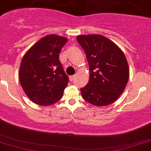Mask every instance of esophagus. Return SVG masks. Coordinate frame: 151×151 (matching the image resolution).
I'll return each instance as SVG.
<instances>
[{"label": "esophagus", "instance_id": "esophagus-1", "mask_svg": "<svg viewBox=\"0 0 151 151\" xmlns=\"http://www.w3.org/2000/svg\"><path fill=\"white\" fill-rule=\"evenodd\" d=\"M76 76L75 75H72V76H69V80L71 81V82H72L73 80H74V78H75Z\"/></svg>", "mask_w": 151, "mask_h": 151}]
</instances>
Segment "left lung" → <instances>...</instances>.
<instances>
[{
	"instance_id": "8db88e82",
	"label": "left lung",
	"mask_w": 151,
	"mask_h": 151,
	"mask_svg": "<svg viewBox=\"0 0 151 151\" xmlns=\"http://www.w3.org/2000/svg\"><path fill=\"white\" fill-rule=\"evenodd\" d=\"M77 40L85 52L89 79L81 88L84 100L92 105H110L123 92L129 79L126 57L114 42L102 35H80Z\"/></svg>"
}]
</instances>
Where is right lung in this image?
Returning <instances> with one entry per match:
<instances>
[{"instance_id": "add662e5", "label": "right lung", "mask_w": 151, "mask_h": 151, "mask_svg": "<svg viewBox=\"0 0 151 151\" xmlns=\"http://www.w3.org/2000/svg\"><path fill=\"white\" fill-rule=\"evenodd\" d=\"M67 42V38L51 34L25 54L20 66V83L34 103L47 106L62 98L69 77L59 61V53Z\"/></svg>"}]
</instances>
